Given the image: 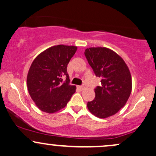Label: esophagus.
<instances>
[{
    "label": "esophagus",
    "mask_w": 156,
    "mask_h": 156,
    "mask_svg": "<svg viewBox=\"0 0 156 156\" xmlns=\"http://www.w3.org/2000/svg\"><path fill=\"white\" fill-rule=\"evenodd\" d=\"M85 88H86V85H84V84H83V85H82V86H78V89H79L80 91H83Z\"/></svg>",
    "instance_id": "esophagus-1"
}]
</instances>
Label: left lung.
<instances>
[{
  "instance_id": "1",
  "label": "left lung",
  "mask_w": 156,
  "mask_h": 156,
  "mask_svg": "<svg viewBox=\"0 0 156 156\" xmlns=\"http://www.w3.org/2000/svg\"><path fill=\"white\" fill-rule=\"evenodd\" d=\"M86 58L101 85L94 89L95 98L88 102L89 111L99 118H107L119 112L125 105L132 90L129 69L117 53L107 48H89Z\"/></svg>"
}]
</instances>
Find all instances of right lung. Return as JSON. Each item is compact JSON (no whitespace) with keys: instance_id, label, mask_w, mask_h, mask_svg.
I'll return each mask as SVG.
<instances>
[{"instance_id":"right-lung-1","label":"right lung","mask_w":156,"mask_h":156,"mask_svg":"<svg viewBox=\"0 0 156 156\" xmlns=\"http://www.w3.org/2000/svg\"><path fill=\"white\" fill-rule=\"evenodd\" d=\"M76 51V46L55 45L42 52L32 62L27 87L31 99L42 112H57L76 92V86L69 85L67 68Z\"/></svg>"}]
</instances>
